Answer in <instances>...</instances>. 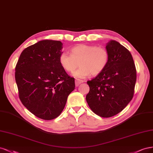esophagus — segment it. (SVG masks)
Segmentation results:
<instances>
[{
    "label": "esophagus",
    "mask_w": 153,
    "mask_h": 153,
    "mask_svg": "<svg viewBox=\"0 0 153 153\" xmlns=\"http://www.w3.org/2000/svg\"><path fill=\"white\" fill-rule=\"evenodd\" d=\"M75 82H76V86H78L79 85H80V84L83 82V81L82 80H80V79H76Z\"/></svg>",
    "instance_id": "1"
}]
</instances>
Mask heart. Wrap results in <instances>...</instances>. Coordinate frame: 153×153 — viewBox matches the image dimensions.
<instances>
[{
  "label": "heart",
  "instance_id": "heart-1",
  "mask_svg": "<svg viewBox=\"0 0 153 153\" xmlns=\"http://www.w3.org/2000/svg\"><path fill=\"white\" fill-rule=\"evenodd\" d=\"M109 59V53L105 48L79 44L71 49L70 55L62 52L59 56V63L68 72L74 71L79 63L80 67L74 72V76L85 78L90 74H100L106 68Z\"/></svg>",
  "mask_w": 153,
  "mask_h": 153
}]
</instances>
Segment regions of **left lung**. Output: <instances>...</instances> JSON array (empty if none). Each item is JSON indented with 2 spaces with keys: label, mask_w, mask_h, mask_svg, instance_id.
I'll return each mask as SVG.
<instances>
[{
  "label": "left lung",
  "mask_w": 153,
  "mask_h": 153,
  "mask_svg": "<svg viewBox=\"0 0 153 153\" xmlns=\"http://www.w3.org/2000/svg\"><path fill=\"white\" fill-rule=\"evenodd\" d=\"M106 49L109 59L106 68L87 81L90 91L86 99L91 111L103 117L116 115L125 109L134 94L137 72L130 52L116 41Z\"/></svg>",
  "instance_id": "left-lung-1"
}]
</instances>
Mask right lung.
Wrapping results in <instances>:
<instances>
[{"mask_svg":"<svg viewBox=\"0 0 153 153\" xmlns=\"http://www.w3.org/2000/svg\"><path fill=\"white\" fill-rule=\"evenodd\" d=\"M62 43L43 40L22 51L15 67V80L23 105L45 120L57 117L74 90V78L59 63Z\"/></svg>","mask_w":153,"mask_h":153,"instance_id":"obj_1","label":"right lung"}]
</instances>
